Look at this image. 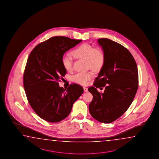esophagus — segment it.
<instances>
[{"label": "esophagus", "mask_w": 159, "mask_h": 159, "mask_svg": "<svg viewBox=\"0 0 159 159\" xmlns=\"http://www.w3.org/2000/svg\"><path fill=\"white\" fill-rule=\"evenodd\" d=\"M84 90L85 92H87V91H88V89H87V87H84Z\"/></svg>", "instance_id": "34e87169"}]
</instances>
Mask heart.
I'll return each mask as SVG.
<instances>
[{"label":"heart","mask_w":159,"mask_h":159,"mask_svg":"<svg viewBox=\"0 0 159 159\" xmlns=\"http://www.w3.org/2000/svg\"><path fill=\"white\" fill-rule=\"evenodd\" d=\"M73 54L77 58L87 60V68L95 71L102 68L104 63L105 55L103 50L100 48H95L89 44H81L73 51ZM61 64L66 70H71L73 68L72 54L69 52L65 53L61 58ZM93 76V72L88 71L77 73L73 75L72 79L78 84L86 85Z\"/></svg>","instance_id":"b5f03b06"}]
</instances>
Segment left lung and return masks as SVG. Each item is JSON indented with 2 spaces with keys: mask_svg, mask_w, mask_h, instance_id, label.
<instances>
[{
  "mask_svg": "<svg viewBox=\"0 0 159 159\" xmlns=\"http://www.w3.org/2000/svg\"><path fill=\"white\" fill-rule=\"evenodd\" d=\"M98 42L105 60L94 86L88 89L93 96L89 111L97 121L109 124L121 117L133 102L138 87V72L127 48L107 38L98 39ZM100 87H105L103 93L97 90Z\"/></svg>",
  "mask_w": 159,
  "mask_h": 159,
  "instance_id": "1",
  "label": "left lung"
}]
</instances>
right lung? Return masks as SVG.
<instances>
[{"label": "right lung", "mask_w": 159, "mask_h": 159, "mask_svg": "<svg viewBox=\"0 0 159 159\" xmlns=\"http://www.w3.org/2000/svg\"><path fill=\"white\" fill-rule=\"evenodd\" d=\"M82 40L58 36L38 44L29 56L24 73V87L29 104L36 114L50 122H58L68 116L73 103L84 92L73 84L60 87L66 70L61 58Z\"/></svg>", "instance_id": "1"}]
</instances>
